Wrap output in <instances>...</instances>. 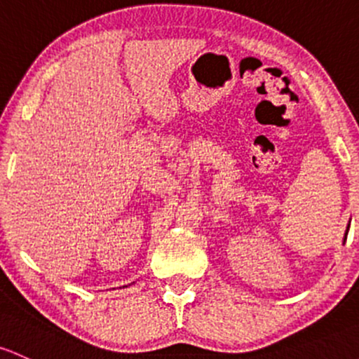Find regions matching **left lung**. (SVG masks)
Segmentation results:
<instances>
[{
    "label": "left lung",
    "instance_id": "obj_1",
    "mask_svg": "<svg viewBox=\"0 0 359 359\" xmlns=\"http://www.w3.org/2000/svg\"><path fill=\"white\" fill-rule=\"evenodd\" d=\"M348 232H349V225H348V229H346V233H344V241H342V244L346 243V239H348Z\"/></svg>",
    "mask_w": 359,
    "mask_h": 359
}]
</instances>
